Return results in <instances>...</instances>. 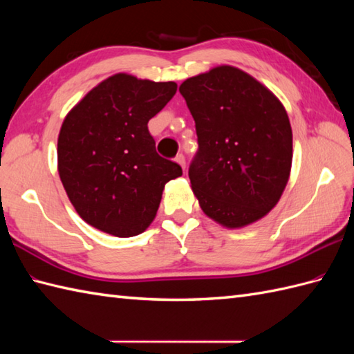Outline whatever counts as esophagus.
<instances>
[{"label": "esophagus", "mask_w": 354, "mask_h": 354, "mask_svg": "<svg viewBox=\"0 0 354 354\" xmlns=\"http://www.w3.org/2000/svg\"><path fill=\"white\" fill-rule=\"evenodd\" d=\"M175 161H176L179 165H181L183 169H185V156H184L183 153H179V155L175 158Z\"/></svg>", "instance_id": "obj_1"}]
</instances>
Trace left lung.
<instances>
[{
    "instance_id": "8db88e82",
    "label": "left lung",
    "mask_w": 354,
    "mask_h": 354,
    "mask_svg": "<svg viewBox=\"0 0 354 354\" xmlns=\"http://www.w3.org/2000/svg\"><path fill=\"white\" fill-rule=\"evenodd\" d=\"M179 93L196 123L189 178L202 212L227 228L261 219L290 175L292 127L281 102L230 65L184 80Z\"/></svg>"
}]
</instances>
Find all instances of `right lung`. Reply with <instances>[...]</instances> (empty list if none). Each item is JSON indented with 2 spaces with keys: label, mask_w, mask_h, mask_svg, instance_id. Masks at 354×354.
Listing matches in <instances>:
<instances>
[{
  "label": "right lung",
  "mask_w": 354,
  "mask_h": 354,
  "mask_svg": "<svg viewBox=\"0 0 354 354\" xmlns=\"http://www.w3.org/2000/svg\"><path fill=\"white\" fill-rule=\"evenodd\" d=\"M175 82L118 73L93 88L57 138V170L79 216L115 237H132L155 219L164 185L181 165L156 153L147 129L176 93Z\"/></svg>",
  "instance_id": "add662e5"
}]
</instances>
